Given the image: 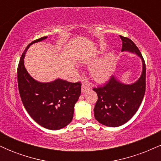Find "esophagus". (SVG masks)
Masks as SVG:
<instances>
[{
  "instance_id": "esophagus-1",
  "label": "esophagus",
  "mask_w": 161,
  "mask_h": 161,
  "mask_svg": "<svg viewBox=\"0 0 161 161\" xmlns=\"http://www.w3.org/2000/svg\"><path fill=\"white\" fill-rule=\"evenodd\" d=\"M90 89V87L86 84H82V93H85L88 90Z\"/></svg>"
}]
</instances>
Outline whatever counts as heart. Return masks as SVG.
Returning a JSON list of instances; mask_svg holds the SVG:
<instances>
[{
	"label": "heart",
	"mask_w": 161,
	"mask_h": 161,
	"mask_svg": "<svg viewBox=\"0 0 161 161\" xmlns=\"http://www.w3.org/2000/svg\"><path fill=\"white\" fill-rule=\"evenodd\" d=\"M116 58L113 53H108L90 67V74L97 82H104L111 76L115 69Z\"/></svg>",
	"instance_id": "b5f03b06"
}]
</instances>
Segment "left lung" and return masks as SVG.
Here are the masks:
<instances>
[{
    "instance_id": "1",
    "label": "left lung",
    "mask_w": 161,
    "mask_h": 161,
    "mask_svg": "<svg viewBox=\"0 0 161 161\" xmlns=\"http://www.w3.org/2000/svg\"><path fill=\"white\" fill-rule=\"evenodd\" d=\"M123 45L122 51L136 53L142 60L140 78L131 85L123 84L112 75L104 86L94 88L97 95L94 113L101 124L117 127L128 122L135 115L142 104L145 92L146 67L141 52L132 40L119 36Z\"/></svg>"
}]
</instances>
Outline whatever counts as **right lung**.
Instances as JSON below:
<instances>
[{"label": "right lung", "instance_id": "add662e5", "mask_svg": "<svg viewBox=\"0 0 161 161\" xmlns=\"http://www.w3.org/2000/svg\"><path fill=\"white\" fill-rule=\"evenodd\" d=\"M47 38L33 41L23 51L17 69L20 97L28 114L42 126L51 130L64 128L72 121L75 104L81 94V82H69L57 79L51 82H40L28 73L24 57L29 46Z\"/></svg>", "mask_w": 161, "mask_h": 161}]
</instances>
